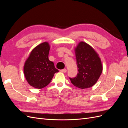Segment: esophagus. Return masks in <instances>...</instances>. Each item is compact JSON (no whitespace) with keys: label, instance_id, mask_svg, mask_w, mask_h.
Here are the masks:
<instances>
[{"label":"esophagus","instance_id":"34e87169","mask_svg":"<svg viewBox=\"0 0 128 128\" xmlns=\"http://www.w3.org/2000/svg\"><path fill=\"white\" fill-rule=\"evenodd\" d=\"M60 72H67V69H62V70H60Z\"/></svg>","mask_w":128,"mask_h":128}]
</instances>
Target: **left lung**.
<instances>
[{
  "mask_svg": "<svg viewBox=\"0 0 128 128\" xmlns=\"http://www.w3.org/2000/svg\"><path fill=\"white\" fill-rule=\"evenodd\" d=\"M78 73L70 78L74 86L80 88H91L96 83L102 72L101 60L90 45L80 42L75 49Z\"/></svg>",
  "mask_w": 128,
  "mask_h": 128,
  "instance_id": "left-lung-1",
  "label": "left lung"
}]
</instances>
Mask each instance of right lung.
I'll use <instances>...</instances> for the list:
<instances>
[{"instance_id":"obj_1","label":"right lung","mask_w":128,"mask_h":128,"mask_svg":"<svg viewBox=\"0 0 128 128\" xmlns=\"http://www.w3.org/2000/svg\"><path fill=\"white\" fill-rule=\"evenodd\" d=\"M50 49L48 42L39 44L32 50L25 62V77L28 83L34 88L40 89L46 86L54 74L59 72L53 62L48 59Z\"/></svg>"}]
</instances>
